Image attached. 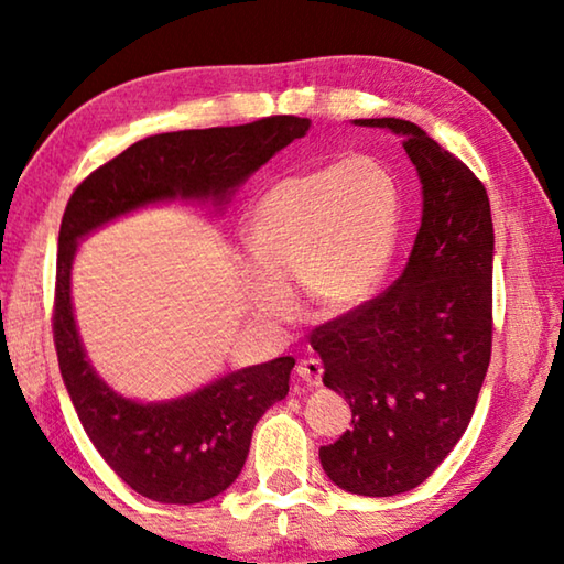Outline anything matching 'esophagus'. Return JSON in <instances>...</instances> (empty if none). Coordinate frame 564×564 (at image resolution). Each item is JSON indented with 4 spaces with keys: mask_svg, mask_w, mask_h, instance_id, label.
I'll return each instance as SVG.
<instances>
[{
    "mask_svg": "<svg viewBox=\"0 0 564 564\" xmlns=\"http://www.w3.org/2000/svg\"><path fill=\"white\" fill-rule=\"evenodd\" d=\"M295 373L303 380L305 386H321V376H323V366L318 358H303L295 368Z\"/></svg>",
    "mask_w": 564,
    "mask_h": 564,
    "instance_id": "esophagus-1",
    "label": "esophagus"
}]
</instances>
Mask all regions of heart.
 <instances>
[{"mask_svg": "<svg viewBox=\"0 0 564 564\" xmlns=\"http://www.w3.org/2000/svg\"><path fill=\"white\" fill-rule=\"evenodd\" d=\"M400 228L403 191L376 159L352 156L275 181L248 214V308L261 321L289 318L293 281L321 311L358 308L386 283Z\"/></svg>", "mask_w": 564, "mask_h": 564, "instance_id": "heart-1", "label": "heart"}]
</instances>
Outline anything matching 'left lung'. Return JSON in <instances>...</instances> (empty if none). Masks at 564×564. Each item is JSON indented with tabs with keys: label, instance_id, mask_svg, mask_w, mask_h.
Masks as SVG:
<instances>
[{
	"label": "left lung",
	"instance_id": "8db88e82",
	"mask_svg": "<svg viewBox=\"0 0 564 564\" xmlns=\"http://www.w3.org/2000/svg\"><path fill=\"white\" fill-rule=\"evenodd\" d=\"M356 123L403 139L423 218L400 279L313 330L323 383L352 413L350 431L318 455L338 488L388 498L425 482L470 423L490 366L495 234L482 181L417 123Z\"/></svg>",
	"mask_w": 564,
	"mask_h": 564
}]
</instances>
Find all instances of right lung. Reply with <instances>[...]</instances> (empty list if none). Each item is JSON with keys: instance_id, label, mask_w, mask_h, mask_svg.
<instances>
[{"instance_id": "obj_1", "label": "right lung", "mask_w": 564, "mask_h": 564, "mask_svg": "<svg viewBox=\"0 0 564 564\" xmlns=\"http://www.w3.org/2000/svg\"><path fill=\"white\" fill-rule=\"evenodd\" d=\"M311 121L265 117L243 127L156 133L131 144L74 188L59 228L54 346L84 431L131 490L166 505L216 498L246 463L253 427L289 395L291 356L248 366L161 403L123 398L97 376L72 305V265L84 236L137 208L164 202L224 212L236 188L273 154L305 137Z\"/></svg>"}]
</instances>
